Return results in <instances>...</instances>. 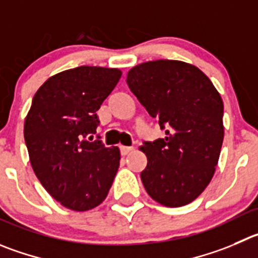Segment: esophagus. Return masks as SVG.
Wrapping results in <instances>:
<instances>
[{"label":"esophagus","mask_w":258,"mask_h":258,"mask_svg":"<svg viewBox=\"0 0 258 258\" xmlns=\"http://www.w3.org/2000/svg\"><path fill=\"white\" fill-rule=\"evenodd\" d=\"M132 151H133V147L120 146V153H121V156H126V154Z\"/></svg>","instance_id":"34e87169"}]
</instances>
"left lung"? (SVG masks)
I'll return each instance as SVG.
<instances>
[{
    "instance_id": "8db88e82",
    "label": "left lung",
    "mask_w": 258,
    "mask_h": 258,
    "mask_svg": "<svg viewBox=\"0 0 258 258\" xmlns=\"http://www.w3.org/2000/svg\"><path fill=\"white\" fill-rule=\"evenodd\" d=\"M131 91L166 137L144 142L147 192L164 207L190 204L212 181L223 138L222 97L198 67L181 60L142 63L126 76Z\"/></svg>"
}]
</instances>
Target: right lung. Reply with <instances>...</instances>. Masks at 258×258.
Returning a JSON list of instances; mask_svg holds the SVG:
<instances>
[{
  "instance_id": "right-lung-1",
  "label": "right lung",
  "mask_w": 258,
  "mask_h": 258,
  "mask_svg": "<svg viewBox=\"0 0 258 258\" xmlns=\"http://www.w3.org/2000/svg\"><path fill=\"white\" fill-rule=\"evenodd\" d=\"M120 77L117 68L81 66L48 78L31 102L24 124L31 167L44 188L67 209H94L111 187L119 148L85 138L96 133V111Z\"/></svg>"
}]
</instances>
